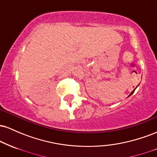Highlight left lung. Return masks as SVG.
<instances>
[{"mask_svg": "<svg viewBox=\"0 0 157 157\" xmlns=\"http://www.w3.org/2000/svg\"><path fill=\"white\" fill-rule=\"evenodd\" d=\"M136 88H135V89H134V90H133V91H132V92H131V93L130 94V95H129V96H131V94H132L134 92V91H135V89H136Z\"/></svg>", "mask_w": 157, "mask_h": 157, "instance_id": "left-lung-1", "label": "left lung"}]
</instances>
